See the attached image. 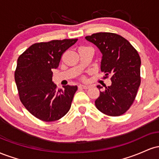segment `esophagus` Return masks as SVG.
<instances>
[{"label": "esophagus", "instance_id": "obj_1", "mask_svg": "<svg viewBox=\"0 0 159 159\" xmlns=\"http://www.w3.org/2000/svg\"><path fill=\"white\" fill-rule=\"evenodd\" d=\"M78 87H79V88H82V89H88L89 87H90V86H88V85L81 84V85L78 86Z\"/></svg>", "mask_w": 159, "mask_h": 159}]
</instances>
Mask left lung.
Segmentation results:
<instances>
[{"instance_id":"8db88e82","label":"left lung","mask_w":159,"mask_h":159,"mask_svg":"<svg viewBox=\"0 0 159 159\" xmlns=\"http://www.w3.org/2000/svg\"><path fill=\"white\" fill-rule=\"evenodd\" d=\"M99 49L102 72L111 75V85L95 101L98 111L108 116H120L132 105L140 84V58L136 49L123 36L100 32L86 36ZM98 89L102 87L98 85Z\"/></svg>"}]
</instances>
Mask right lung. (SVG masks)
I'll return each mask as SVG.
<instances>
[{
    "label": "right lung",
    "instance_id": "right-lung-1",
    "mask_svg": "<svg viewBox=\"0 0 159 159\" xmlns=\"http://www.w3.org/2000/svg\"><path fill=\"white\" fill-rule=\"evenodd\" d=\"M78 39L35 43L19 56L15 81L21 103L32 115L45 122L63 117L71 107L77 86L57 90L52 70L59 66L62 54Z\"/></svg>",
    "mask_w": 159,
    "mask_h": 159
}]
</instances>
